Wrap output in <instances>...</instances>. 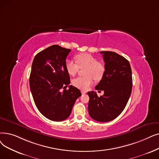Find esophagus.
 Returning a JSON list of instances; mask_svg holds the SVG:
<instances>
[{"instance_id": "34e87169", "label": "esophagus", "mask_w": 159, "mask_h": 159, "mask_svg": "<svg viewBox=\"0 0 159 159\" xmlns=\"http://www.w3.org/2000/svg\"><path fill=\"white\" fill-rule=\"evenodd\" d=\"M81 93H82V94H85V93H86V92L84 91V90H81Z\"/></svg>"}]
</instances>
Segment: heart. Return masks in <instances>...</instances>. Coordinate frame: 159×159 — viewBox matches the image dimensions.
Here are the masks:
<instances>
[{
    "label": "heart",
    "instance_id": "heart-1",
    "mask_svg": "<svg viewBox=\"0 0 159 159\" xmlns=\"http://www.w3.org/2000/svg\"><path fill=\"white\" fill-rule=\"evenodd\" d=\"M77 63L71 60H67L65 63V67L67 73L74 76L78 72L79 67H86L84 71V77H79L73 80V84L79 89H87L90 86L93 79L100 80L102 79L105 72V65L101 61L97 60L93 55L88 53H81L75 57Z\"/></svg>",
    "mask_w": 159,
    "mask_h": 159
}]
</instances>
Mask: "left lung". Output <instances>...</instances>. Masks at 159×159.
Returning a JSON list of instances; mask_svg holds the SVG:
<instances>
[{
  "mask_svg": "<svg viewBox=\"0 0 159 159\" xmlns=\"http://www.w3.org/2000/svg\"><path fill=\"white\" fill-rule=\"evenodd\" d=\"M100 53L105 72L95 88L104 94L98 97L95 92H88V112L95 121L107 122L116 118L127 105L132 91V71L129 61L121 55L111 51Z\"/></svg>",
  "mask_w": 159,
  "mask_h": 159,
  "instance_id": "left-lung-1",
  "label": "left lung"
}]
</instances>
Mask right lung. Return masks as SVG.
<instances>
[{
    "mask_svg": "<svg viewBox=\"0 0 159 159\" xmlns=\"http://www.w3.org/2000/svg\"><path fill=\"white\" fill-rule=\"evenodd\" d=\"M71 49L57 45L38 53L33 60L30 75V91L41 114L52 121H60L70 116L76 100L81 95L79 89L70 84L66 70V57Z\"/></svg>",
    "mask_w": 159,
    "mask_h": 159,
    "instance_id": "add662e5",
    "label": "right lung"
}]
</instances>
